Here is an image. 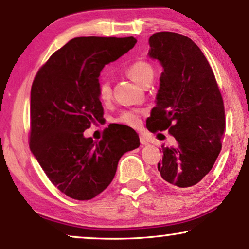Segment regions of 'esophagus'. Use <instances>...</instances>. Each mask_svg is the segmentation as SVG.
Returning a JSON list of instances; mask_svg holds the SVG:
<instances>
[{
	"label": "esophagus",
	"instance_id": "1",
	"mask_svg": "<svg viewBox=\"0 0 249 249\" xmlns=\"http://www.w3.org/2000/svg\"><path fill=\"white\" fill-rule=\"evenodd\" d=\"M140 141H141V144H142V145H146V144L149 143L148 140H146L144 136H141V137H140Z\"/></svg>",
	"mask_w": 249,
	"mask_h": 249
}]
</instances>
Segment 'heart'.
Segmentation results:
<instances>
[{
    "label": "heart",
    "instance_id": "heart-1",
    "mask_svg": "<svg viewBox=\"0 0 249 249\" xmlns=\"http://www.w3.org/2000/svg\"><path fill=\"white\" fill-rule=\"evenodd\" d=\"M127 73L135 82L143 85V83L149 78H153V69L151 64L145 61H136L130 64L127 69ZM98 96L101 101H108L112 97V88L110 83L106 78H101L98 84ZM118 122L129 127H139L141 124V113L139 110H127L118 118Z\"/></svg>",
    "mask_w": 249,
    "mask_h": 249
}]
</instances>
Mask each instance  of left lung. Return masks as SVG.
Here are the masks:
<instances>
[{"instance_id":"8db88e82","label":"left lung","mask_w":249,"mask_h":249,"mask_svg":"<svg viewBox=\"0 0 249 249\" xmlns=\"http://www.w3.org/2000/svg\"><path fill=\"white\" fill-rule=\"evenodd\" d=\"M148 55L162 67L149 130H168L176 145H161V179L173 188L195 187L222 150L225 110L213 71L198 46L179 33L157 32ZM158 135H164L159 133Z\"/></svg>"}]
</instances>
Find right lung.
I'll use <instances>...</instances> for the list:
<instances>
[{
	"instance_id": "right-lung-1",
	"label": "right lung",
	"mask_w": 249,
	"mask_h": 249,
	"mask_svg": "<svg viewBox=\"0 0 249 249\" xmlns=\"http://www.w3.org/2000/svg\"><path fill=\"white\" fill-rule=\"evenodd\" d=\"M136 42L134 36L71 39L36 75L30 149L52 183L69 197H96L112 182L122 155L140 146L139 135L124 124L109 125L99 141L84 136L104 113L100 71Z\"/></svg>"
}]
</instances>
